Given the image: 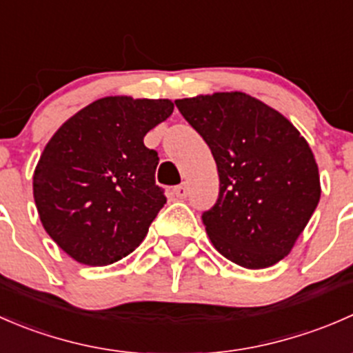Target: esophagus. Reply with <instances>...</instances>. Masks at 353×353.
I'll return each mask as SVG.
<instances>
[{"label":"esophagus","mask_w":353,"mask_h":353,"mask_svg":"<svg viewBox=\"0 0 353 353\" xmlns=\"http://www.w3.org/2000/svg\"><path fill=\"white\" fill-rule=\"evenodd\" d=\"M188 193H190V190H188V184H179V186H176V188H174V190H172L174 196L179 198V199L186 198Z\"/></svg>","instance_id":"1"}]
</instances>
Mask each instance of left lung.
Masks as SVG:
<instances>
[{"mask_svg":"<svg viewBox=\"0 0 353 353\" xmlns=\"http://www.w3.org/2000/svg\"><path fill=\"white\" fill-rule=\"evenodd\" d=\"M212 150L220 190L201 220L220 254L249 270L285 258L321 196L307 141L279 110L243 92L179 99Z\"/></svg>","mask_w":353,"mask_h":353,"instance_id":"1","label":"left lung"}]
</instances>
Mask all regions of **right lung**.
<instances>
[{
    "label": "right lung",
    "instance_id": "right-lung-1",
    "mask_svg": "<svg viewBox=\"0 0 353 353\" xmlns=\"http://www.w3.org/2000/svg\"><path fill=\"white\" fill-rule=\"evenodd\" d=\"M172 110L167 99H99L46 145L35 205L46 232L78 263L110 265L145 239L167 198L155 184L159 154L143 138Z\"/></svg>",
    "mask_w": 353,
    "mask_h": 353
}]
</instances>
